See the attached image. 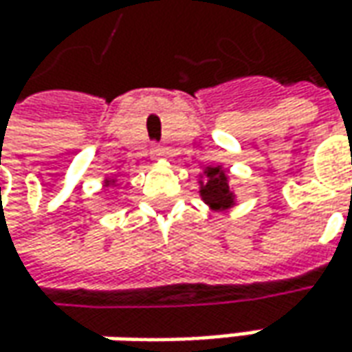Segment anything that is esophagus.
I'll return each instance as SVG.
<instances>
[{
	"instance_id": "obj_1",
	"label": "esophagus",
	"mask_w": 352,
	"mask_h": 352,
	"mask_svg": "<svg viewBox=\"0 0 352 352\" xmlns=\"http://www.w3.org/2000/svg\"><path fill=\"white\" fill-rule=\"evenodd\" d=\"M152 155L153 157H162V155H164V148H162V146H157V144H153Z\"/></svg>"
}]
</instances>
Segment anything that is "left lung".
Listing matches in <instances>:
<instances>
[{
    "mask_svg": "<svg viewBox=\"0 0 352 352\" xmlns=\"http://www.w3.org/2000/svg\"><path fill=\"white\" fill-rule=\"evenodd\" d=\"M206 185L200 187V195L206 204H210L214 210L220 208H230L234 204V197L228 187V177L220 167H208L206 169Z\"/></svg>",
    "mask_w": 352,
    "mask_h": 352,
    "instance_id": "8db88e82",
    "label": "left lung"
}]
</instances>
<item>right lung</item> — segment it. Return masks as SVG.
<instances>
[{"mask_svg": "<svg viewBox=\"0 0 352 352\" xmlns=\"http://www.w3.org/2000/svg\"><path fill=\"white\" fill-rule=\"evenodd\" d=\"M113 183H115V181H113ZM107 185H109V181H107Z\"/></svg>", "mask_w": 352, "mask_h": 352, "instance_id": "obj_1", "label": "right lung"}]
</instances>
